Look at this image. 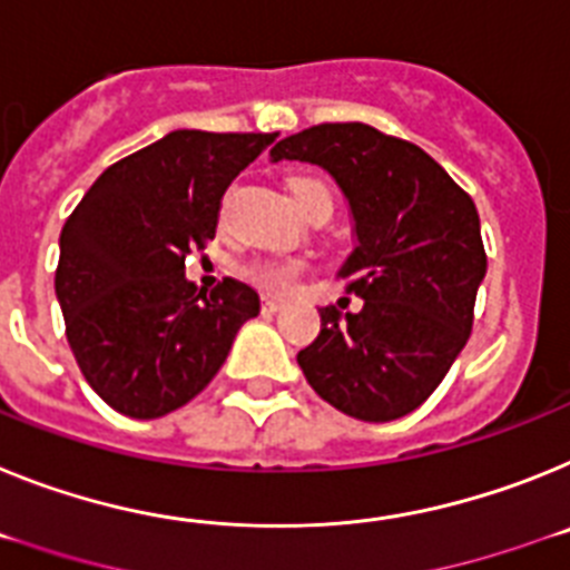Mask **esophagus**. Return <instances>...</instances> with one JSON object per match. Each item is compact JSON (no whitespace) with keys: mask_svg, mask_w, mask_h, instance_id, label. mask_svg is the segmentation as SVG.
I'll return each mask as SVG.
<instances>
[{"mask_svg":"<svg viewBox=\"0 0 570 570\" xmlns=\"http://www.w3.org/2000/svg\"><path fill=\"white\" fill-rule=\"evenodd\" d=\"M281 306L284 304H281L278 298H264V313H278Z\"/></svg>","mask_w":570,"mask_h":570,"instance_id":"esophagus-1","label":"esophagus"}]
</instances>
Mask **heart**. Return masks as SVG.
I'll return each mask as SVG.
<instances>
[{
	"mask_svg": "<svg viewBox=\"0 0 570 570\" xmlns=\"http://www.w3.org/2000/svg\"><path fill=\"white\" fill-rule=\"evenodd\" d=\"M286 191H289V200L295 203V209L306 206V203L318 195L330 197V189L321 180H315V177H292L286 183ZM240 275L249 284H255L257 289L269 292V295H286L295 286V281H298L301 264H295V261H275V257H257V261L244 264Z\"/></svg>",
	"mask_w": 570,
	"mask_h": 570,
	"instance_id": "obj_1",
	"label": "heart"
}]
</instances>
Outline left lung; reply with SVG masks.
<instances>
[{
  "label": "left lung",
  "instance_id": "1",
  "mask_svg": "<svg viewBox=\"0 0 570 570\" xmlns=\"http://www.w3.org/2000/svg\"><path fill=\"white\" fill-rule=\"evenodd\" d=\"M269 160L324 168L353 217L338 278L364 306L318 309V338L298 353L309 387L361 422L413 413L470 338L488 272L476 206L428 151L364 122L304 128Z\"/></svg>",
  "mask_w": 570,
  "mask_h": 570
}]
</instances>
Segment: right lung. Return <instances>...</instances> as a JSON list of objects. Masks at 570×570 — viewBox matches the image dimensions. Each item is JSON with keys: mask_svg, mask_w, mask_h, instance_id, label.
<instances>
[{"mask_svg": "<svg viewBox=\"0 0 570 570\" xmlns=\"http://www.w3.org/2000/svg\"><path fill=\"white\" fill-rule=\"evenodd\" d=\"M275 137L171 131L108 166L62 226L53 284L68 344L117 413L160 419L191 402L261 313L235 278L197 289L186 257L215 237L224 191Z\"/></svg>", "mask_w": 570, "mask_h": 570, "instance_id": "add662e5", "label": "right lung"}]
</instances>
